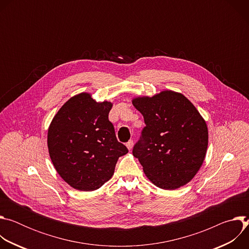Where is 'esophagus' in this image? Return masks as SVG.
I'll return each mask as SVG.
<instances>
[{
	"label": "esophagus",
	"mask_w": 249,
	"mask_h": 249,
	"mask_svg": "<svg viewBox=\"0 0 249 249\" xmlns=\"http://www.w3.org/2000/svg\"><path fill=\"white\" fill-rule=\"evenodd\" d=\"M133 145H134V143H133V141L132 140H130L128 143L126 144V147H127V149L129 150V151H131L132 150V148H133Z\"/></svg>",
	"instance_id": "34e87169"
}]
</instances>
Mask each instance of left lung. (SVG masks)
Listing matches in <instances>:
<instances>
[{
	"label": "left lung",
	"mask_w": 249,
	"mask_h": 249,
	"mask_svg": "<svg viewBox=\"0 0 249 249\" xmlns=\"http://www.w3.org/2000/svg\"><path fill=\"white\" fill-rule=\"evenodd\" d=\"M132 103L146 124L133 156L148 179L165 190L190 182L204 162L209 139L206 121L194 104L170 89L135 96Z\"/></svg>",
	"instance_id": "1"
}]
</instances>
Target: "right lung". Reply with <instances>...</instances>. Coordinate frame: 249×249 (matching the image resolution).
<instances>
[{"instance_id": "1", "label": "right lung", "mask_w": 249, "mask_h": 249, "mask_svg": "<svg viewBox=\"0 0 249 249\" xmlns=\"http://www.w3.org/2000/svg\"><path fill=\"white\" fill-rule=\"evenodd\" d=\"M113 102L96 101L89 92L71 97L53 117L47 133L52 163L61 178L80 191L100 188L128 153L115 136L108 114Z\"/></svg>"}]
</instances>
